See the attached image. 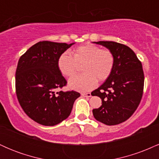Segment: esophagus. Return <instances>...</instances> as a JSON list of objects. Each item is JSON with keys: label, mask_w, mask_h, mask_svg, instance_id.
<instances>
[{"label": "esophagus", "mask_w": 159, "mask_h": 159, "mask_svg": "<svg viewBox=\"0 0 159 159\" xmlns=\"http://www.w3.org/2000/svg\"><path fill=\"white\" fill-rule=\"evenodd\" d=\"M81 96H84V97H87V98H90L91 97V93H81Z\"/></svg>", "instance_id": "1"}]
</instances>
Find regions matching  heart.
<instances>
[{
  "label": "heart",
  "instance_id": "obj_1",
  "mask_svg": "<svg viewBox=\"0 0 159 159\" xmlns=\"http://www.w3.org/2000/svg\"><path fill=\"white\" fill-rule=\"evenodd\" d=\"M81 64L84 73L71 78L68 86L72 90L86 92L96 87L97 80L103 81L110 76L114 68V57L109 50L86 43L74 48L72 55L64 52L57 59V68L66 77L73 75L78 65Z\"/></svg>",
  "mask_w": 159,
  "mask_h": 159
}]
</instances>
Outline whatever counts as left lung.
Returning a JSON list of instances; mask_svg holds the SVG:
<instances>
[{
  "mask_svg": "<svg viewBox=\"0 0 159 159\" xmlns=\"http://www.w3.org/2000/svg\"><path fill=\"white\" fill-rule=\"evenodd\" d=\"M108 49L114 57L112 72L106 81L93 91L102 99L93 109L95 119L105 125H117L129 119L139 105L143 95L144 75L136 54L126 45L109 41L93 42Z\"/></svg>",
  "mask_w": 159,
  "mask_h": 159,
  "instance_id": "obj_1",
  "label": "left lung"
}]
</instances>
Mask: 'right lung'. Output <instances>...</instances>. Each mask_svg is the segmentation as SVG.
<instances>
[{"label": "right lung", "mask_w": 159, "mask_h": 159, "mask_svg": "<svg viewBox=\"0 0 159 159\" xmlns=\"http://www.w3.org/2000/svg\"><path fill=\"white\" fill-rule=\"evenodd\" d=\"M71 44L43 41L20 57L16 72L17 98L27 116L39 124L53 126L70 115L80 93L55 92L66 84L57 68V59Z\"/></svg>", "instance_id": "right-lung-1"}]
</instances>
